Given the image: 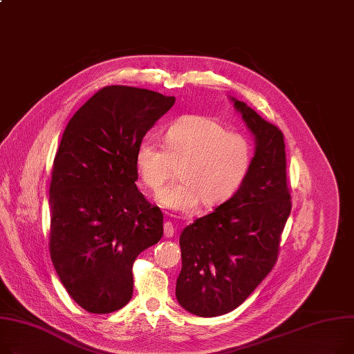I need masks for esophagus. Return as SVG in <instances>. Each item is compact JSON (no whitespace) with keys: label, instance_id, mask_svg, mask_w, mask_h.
I'll use <instances>...</instances> for the list:
<instances>
[{"label":"esophagus","instance_id":"1","mask_svg":"<svg viewBox=\"0 0 354 354\" xmlns=\"http://www.w3.org/2000/svg\"><path fill=\"white\" fill-rule=\"evenodd\" d=\"M163 233H165V236H167V238H172L174 236L175 227H174V225L171 222H167V223L163 225Z\"/></svg>","mask_w":354,"mask_h":354}]
</instances>
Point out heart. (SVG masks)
<instances>
[{
	"label": "heart",
	"instance_id": "obj_1",
	"mask_svg": "<svg viewBox=\"0 0 354 354\" xmlns=\"http://www.w3.org/2000/svg\"><path fill=\"white\" fill-rule=\"evenodd\" d=\"M253 163V145L210 116L186 115L165 132V144L147 138L135 152V168L149 191H159L178 168L179 180L163 187L156 202L191 212L199 202L218 206L238 192Z\"/></svg>",
	"mask_w": 354,
	"mask_h": 354
}]
</instances>
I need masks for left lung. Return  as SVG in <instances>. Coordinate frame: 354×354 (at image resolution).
I'll list each match as a JSON object with an SVG mask.
<instances>
[{"label": "left lung", "mask_w": 354, "mask_h": 354, "mask_svg": "<svg viewBox=\"0 0 354 354\" xmlns=\"http://www.w3.org/2000/svg\"><path fill=\"white\" fill-rule=\"evenodd\" d=\"M230 100L254 136L250 172L236 194L179 238L176 299L201 317L234 310L261 285L276 263L292 209L283 133L245 102Z\"/></svg>", "instance_id": "8db88e82"}]
</instances>
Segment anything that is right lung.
<instances>
[{
	"label": "right lung",
	"instance_id": "right-lung-1",
	"mask_svg": "<svg viewBox=\"0 0 354 354\" xmlns=\"http://www.w3.org/2000/svg\"><path fill=\"white\" fill-rule=\"evenodd\" d=\"M174 104L155 91L105 86L62 133L50 186V252L61 283L89 313L124 308L135 259L162 238L160 209L135 185V152Z\"/></svg>",
	"mask_w": 354,
	"mask_h": 354
}]
</instances>
